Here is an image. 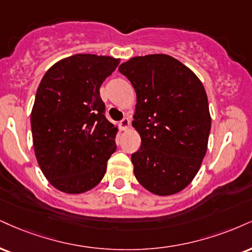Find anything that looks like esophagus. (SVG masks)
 <instances>
[{
  "label": "esophagus",
  "mask_w": 252,
  "mask_h": 252,
  "mask_svg": "<svg viewBox=\"0 0 252 252\" xmlns=\"http://www.w3.org/2000/svg\"><path fill=\"white\" fill-rule=\"evenodd\" d=\"M129 126H130V121L128 117H124L123 120L120 122V126L122 130H126L129 128Z\"/></svg>",
  "instance_id": "1"
}]
</instances>
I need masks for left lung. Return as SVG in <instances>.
<instances>
[{
	"label": "left lung",
	"instance_id": "1",
	"mask_svg": "<svg viewBox=\"0 0 252 252\" xmlns=\"http://www.w3.org/2000/svg\"><path fill=\"white\" fill-rule=\"evenodd\" d=\"M118 70L137 97L132 126L142 143L131 155L136 178L155 195L180 192L207 153L211 117L202 82L164 54L132 57Z\"/></svg>",
	"mask_w": 252,
	"mask_h": 252
}]
</instances>
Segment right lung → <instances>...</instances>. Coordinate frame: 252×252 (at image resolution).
<instances>
[{
    "label": "right lung",
    "instance_id": "obj_1",
    "mask_svg": "<svg viewBox=\"0 0 252 252\" xmlns=\"http://www.w3.org/2000/svg\"><path fill=\"white\" fill-rule=\"evenodd\" d=\"M120 60L76 54L44 74L30 116L35 155L53 187L66 193L93 189L116 150L117 128L105 118L99 87Z\"/></svg>",
    "mask_w": 252,
    "mask_h": 252
}]
</instances>
